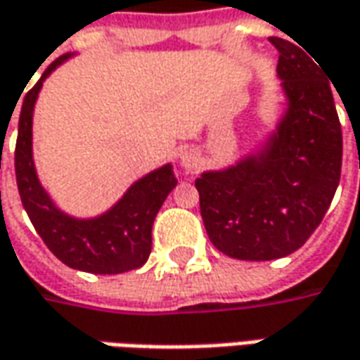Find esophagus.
<instances>
[{
	"label": "esophagus",
	"instance_id": "obj_1",
	"mask_svg": "<svg viewBox=\"0 0 360 360\" xmlns=\"http://www.w3.org/2000/svg\"><path fill=\"white\" fill-rule=\"evenodd\" d=\"M201 165V155H199V151H195L191 147H185L183 151H181V167L185 169L187 173H193V171H197Z\"/></svg>",
	"mask_w": 360,
	"mask_h": 360
}]
</instances>
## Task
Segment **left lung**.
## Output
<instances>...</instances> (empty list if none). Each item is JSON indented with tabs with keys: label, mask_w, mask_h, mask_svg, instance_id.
Here are the masks:
<instances>
[{
	"label": "left lung",
	"mask_w": 360,
	"mask_h": 360,
	"mask_svg": "<svg viewBox=\"0 0 360 360\" xmlns=\"http://www.w3.org/2000/svg\"><path fill=\"white\" fill-rule=\"evenodd\" d=\"M285 111L275 129L233 165L203 171L195 187L211 243L241 261L295 253L339 187L342 133L323 69L299 45L271 37Z\"/></svg>",
	"instance_id": "1"
}]
</instances>
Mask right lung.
<instances>
[{
	"instance_id": "obj_1",
	"label": "right lung",
	"mask_w": 360,
	"mask_h": 360,
	"mask_svg": "<svg viewBox=\"0 0 360 360\" xmlns=\"http://www.w3.org/2000/svg\"><path fill=\"white\" fill-rule=\"evenodd\" d=\"M73 56L57 57L23 99L15 143L19 197L35 231L61 263L95 275H117L139 269L149 259L153 221L177 179L173 165L165 163L135 181L117 203L95 217H73L53 203L33 161V109L44 81Z\"/></svg>"
}]
</instances>
